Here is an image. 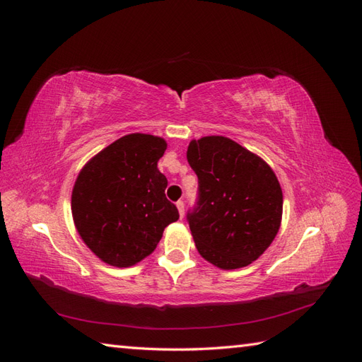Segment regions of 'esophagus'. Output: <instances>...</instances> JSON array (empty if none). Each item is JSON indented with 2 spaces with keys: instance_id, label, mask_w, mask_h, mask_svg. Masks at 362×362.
Returning <instances> with one entry per match:
<instances>
[{
  "instance_id": "esophagus-1",
  "label": "esophagus",
  "mask_w": 362,
  "mask_h": 362,
  "mask_svg": "<svg viewBox=\"0 0 362 362\" xmlns=\"http://www.w3.org/2000/svg\"><path fill=\"white\" fill-rule=\"evenodd\" d=\"M177 208H178V211H180V216L182 217V216H184V202H182V201H178V202H177Z\"/></svg>"
}]
</instances>
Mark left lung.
<instances>
[{
	"label": "left lung",
	"instance_id": "left-lung-1",
	"mask_svg": "<svg viewBox=\"0 0 362 362\" xmlns=\"http://www.w3.org/2000/svg\"><path fill=\"white\" fill-rule=\"evenodd\" d=\"M187 160L198 175V199L187 211L196 249L225 270L250 264L279 231L276 175L264 160L222 136L192 140Z\"/></svg>",
	"mask_w": 362,
	"mask_h": 362
}]
</instances>
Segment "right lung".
Masks as SVG:
<instances>
[{
    "label": "right lung",
    "mask_w": 362,
    "mask_h": 362,
    "mask_svg": "<svg viewBox=\"0 0 362 362\" xmlns=\"http://www.w3.org/2000/svg\"><path fill=\"white\" fill-rule=\"evenodd\" d=\"M166 141L128 134L96 154L81 169L72 190L76 231L93 254L115 267L148 257L164 228L180 218L158 170Z\"/></svg>",
    "instance_id": "1"
}]
</instances>
